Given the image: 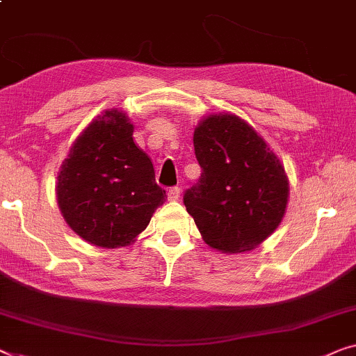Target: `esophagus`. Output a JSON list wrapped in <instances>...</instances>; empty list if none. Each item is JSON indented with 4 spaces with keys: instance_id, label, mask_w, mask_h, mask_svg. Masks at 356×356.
I'll return each mask as SVG.
<instances>
[{
    "instance_id": "1",
    "label": "esophagus",
    "mask_w": 356,
    "mask_h": 356,
    "mask_svg": "<svg viewBox=\"0 0 356 356\" xmlns=\"http://www.w3.org/2000/svg\"><path fill=\"white\" fill-rule=\"evenodd\" d=\"M179 195H181V189H179V188H170L168 189V200H170V202H177V200H179Z\"/></svg>"
}]
</instances>
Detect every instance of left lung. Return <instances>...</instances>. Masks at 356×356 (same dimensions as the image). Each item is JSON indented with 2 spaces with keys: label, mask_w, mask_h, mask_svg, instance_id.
<instances>
[{
  "label": "left lung",
  "mask_w": 356,
  "mask_h": 356,
  "mask_svg": "<svg viewBox=\"0 0 356 356\" xmlns=\"http://www.w3.org/2000/svg\"><path fill=\"white\" fill-rule=\"evenodd\" d=\"M193 143L202 173L184 205L204 242L223 254L259 247L284 218V165L254 127L228 112L204 117Z\"/></svg>",
  "instance_id": "left-lung-1"
}]
</instances>
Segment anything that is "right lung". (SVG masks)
<instances>
[{
    "mask_svg": "<svg viewBox=\"0 0 356 356\" xmlns=\"http://www.w3.org/2000/svg\"><path fill=\"white\" fill-rule=\"evenodd\" d=\"M133 131L127 112H101L72 144L58 173L56 197L65 223L102 249L133 244L167 197Z\"/></svg>",
    "mask_w": 356,
    "mask_h": 356,
    "instance_id": "1",
    "label": "right lung"
}]
</instances>
